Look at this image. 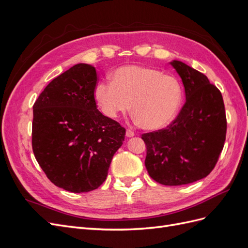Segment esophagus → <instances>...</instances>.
Returning a JSON list of instances; mask_svg holds the SVG:
<instances>
[{
    "label": "esophagus",
    "instance_id": "34e87169",
    "mask_svg": "<svg viewBox=\"0 0 248 248\" xmlns=\"http://www.w3.org/2000/svg\"><path fill=\"white\" fill-rule=\"evenodd\" d=\"M134 136V132L131 130V129H127L126 130V137L127 138H131Z\"/></svg>",
    "mask_w": 248,
    "mask_h": 248
}]
</instances>
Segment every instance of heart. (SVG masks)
Segmentation results:
<instances>
[{
	"label": "heart",
	"mask_w": 248,
	"mask_h": 248,
	"mask_svg": "<svg viewBox=\"0 0 248 248\" xmlns=\"http://www.w3.org/2000/svg\"><path fill=\"white\" fill-rule=\"evenodd\" d=\"M182 97L178 79L152 67L125 65L112 73V81L100 80L94 98L102 114L118 119L131 108L140 124L156 130L175 117Z\"/></svg>",
	"instance_id": "heart-1"
}]
</instances>
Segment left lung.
<instances>
[{
	"label": "left lung",
	"mask_w": 248,
	"mask_h": 248,
	"mask_svg": "<svg viewBox=\"0 0 248 248\" xmlns=\"http://www.w3.org/2000/svg\"><path fill=\"white\" fill-rule=\"evenodd\" d=\"M182 79L186 101L166 128L141 134L147 147L145 166L162 185L178 186L207 177L218 161L227 134L222 95L202 72L170 62Z\"/></svg>",
	"instance_id": "1"
}]
</instances>
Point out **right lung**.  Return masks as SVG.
I'll use <instances>...</instances> for the list:
<instances>
[{"label": "right lung", "mask_w": 248, "mask_h": 248, "mask_svg": "<svg viewBox=\"0 0 248 248\" xmlns=\"http://www.w3.org/2000/svg\"><path fill=\"white\" fill-rule=\"evenodd\" d=\"M95 68L77 64L52 79L33 106L35 158L56 186L94 190L106 181L125 128L97 109Z\"/></svg>", "instance_id": "obj_1"}]
</instances>
